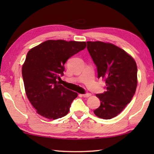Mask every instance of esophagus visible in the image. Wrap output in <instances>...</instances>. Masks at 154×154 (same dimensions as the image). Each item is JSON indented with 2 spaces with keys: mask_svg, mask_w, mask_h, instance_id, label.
I'll return each mask as SVG.
<instances>
[{
  "mask_svg": "<svg viewBox=\"0 0 154 154\" xmlns=\"http://www.w3.org/2000/svg\"><path fill=\"white\" fill-rule=\"evenodd\" d=\"M91 96V94L90 93H86L85 94H83V96L84 98H88V97H90V96Z\"/></svg>",
  "mask_w": 154,
  "mask_h": 154,
  "instance_id": "esophagus-1",
  "label": "esophagus"
}]
</instances>
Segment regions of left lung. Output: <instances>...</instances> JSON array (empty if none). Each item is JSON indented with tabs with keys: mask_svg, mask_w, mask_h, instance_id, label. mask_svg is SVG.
<instances>
[{
	"mask_svg": "<svg viewBox=\"0 0 154 154\" xmlns=\"http://www.w3.org/2000/svg\"><path fill=\"white\" fill-rule=\"evenodd\" d=\"M87 49L97 67L98 77L105 79L106 92L96 94L100 105L94 111L98 118L110 119L130 103L137 86V66L132 56L111 43L88 41Z\"/></svg>",
	"mask_w": 154,
	"mask_h": 154,
	"instance_id": "8db88e82",
	"label": "left lung"
}]
</instances>
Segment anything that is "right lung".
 <instances>
[{
	"mask_svg": "<svg viewBox=\"0 0 154 154\" xmlns=\"http://www.w3.org/2000/svg\"><path fill=\"white\" fill-rule=\"evenodd\" d=\"M86 48V43L48 40L28 52L22 77L28 100L36 113L49 119L66 116L77 93L60 83L68 59Z\"/></svg>",
	"mask_w": 154,
	"mask_h": 154,
	"instance_id": "add662e5",
	"label": "right lung"
}]
</instances>
